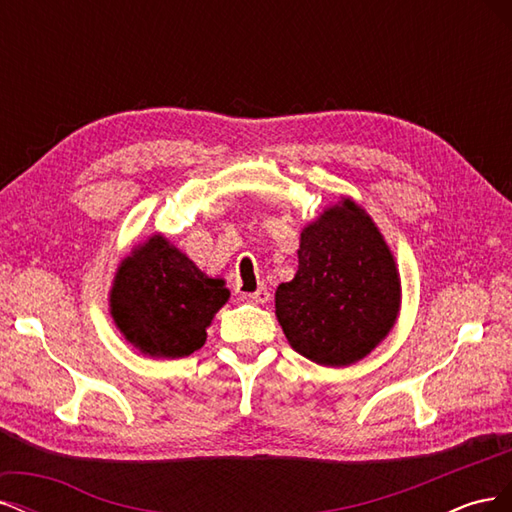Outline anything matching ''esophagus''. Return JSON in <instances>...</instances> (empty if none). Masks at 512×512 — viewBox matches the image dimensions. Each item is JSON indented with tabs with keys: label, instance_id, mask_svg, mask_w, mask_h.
Masks as SVG:
<instances>
[{
	"label": "esophagus",
	"instance_id": "34e87169",
	"mask_svg": "<svg viewBox=\"0 0 512 512\" xmlns=\"http://www.w3.org/2000/svg\"><path fill=\"white\" fill-rule=\"evenodd\" d=\"M245 297H247V301H250V303L265 305V303H269V299H271V292H269V288H267V286H260L256 292L245 294Z\"/></svg>",
	"mask_w": 512,
	"mask_h": 512
}]
</instances>
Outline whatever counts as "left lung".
Returning <instances> with one entry per match:
<instances>
[{"label":"left lung","mask_w":512,"mask_h":512,"mask_svg":"<svg viewBox=\"0 0 512 512\" xmlns=\"http://www.w3.org/2000/svg\"><path fill=\"white\" fill-rule=\"evenodd\" d=\"M399 297L397 267L380 230L344 198L301 232L299 271L277 286L275 316L305 359L344 367L393 329Z\"/></svg>","instance_id":"left-lung-1"}]
</instances>
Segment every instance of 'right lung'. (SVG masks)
Instances as JSON below:
<instances>
[{
  "label": "right lung",
  "instance_id": "right-lung-1",
  "mask_svg": "<svg viewBox=\"0 0 512 512\" xmlns=\"http://www.w3.org/2000/svg\"><path fill=\"white\" fill-rule=\"evenodd\" d=\"M228 297L224 280L207 277L156 235L121 262L111 290V314L138 350L175 359L205 344L207 327Z\"/></svg>",
  "mask_w": 512,
  "mask_h": 512
}]
</instances>
